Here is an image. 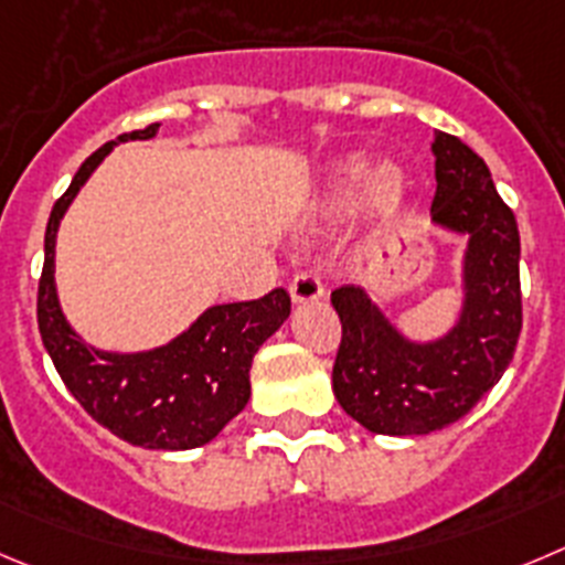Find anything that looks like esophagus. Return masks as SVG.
<instances>
[{"label": "esophagus", "mask_w": 565, "mask_h": 565, "mask_svg": "<svg viewBox=\"0 0 565 565\" xmlns=\"http://www.w3.org/2000/svg\"><path fill=\"white\" fill-rule=\"evenodd\" d=\"M288 294L297 305L305 302H316V299L324 297V286H321V279L316 277L313 271H299L297 277L288 282Z\"/></svg>", "instance_id": "esophagus-1"}]
</instances>
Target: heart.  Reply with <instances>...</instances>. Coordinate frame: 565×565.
Segmentation results:
<instances>
[{"mask_svg":"<svg viewBox=\"0 0 565 565\" xmlns=\"http://www.w3.org/2000/svg\"><path fill=\"white\" fill-rule=\"evenodd\" d=\"M363 182H366L369 205L380 213H394L407 196V177L402 174L399 166L383 163L369 171L366 158L352 154L332 169L330 188L321 199V211H338L341 205H347Z\"/></svg>","mask_w":565,"mask_h":565,"instance_id":"1","label":"heart"}]
</instances>
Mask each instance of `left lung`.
<instances>
[{
	"instance_id": "obj_1",
	"label": "left lung",
	"mask_w": 565,
	"mask_h": 565,
	"mask_svg": "<svg viewBox=\"0 0 565 565\" xmlns=\"http://www.w3.org/2000/svg\"><path fill=\"white\" fill-rule=\"evenodd\" d=\"M433 224L466 235L463 308L440 338L413 341L360 286L332 291L343 335L335 399L377 435H427L463 418L502 380L521 332L519 224L486 160L435 132Z\"/></svg>"
}]
</instances>
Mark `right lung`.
<instances>
[{
  "label": "right lung",
  "instance_id": "1",
  "mask_svg": "<svg viewBox=\"0 0 565 565\" xmlns=\"http://www.w3.org/2000/svg\"><path fill=\"white\" fill-rule=\"evenodd\" d=\"M158 127L127 132L96 149L52 207L38 282V330L61 380L94 422L132 447L177 452L205 447L244 411L252 394V358L291 316V297L286 288H274L252 302L213 305L185 332L147 352L96 349L68 324L55 286L61 218L118 141H149Z\"/></svg>",
  "mask_w": 565,
  "mask_h": 565
}]
</instances>
